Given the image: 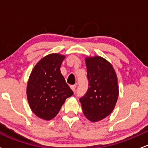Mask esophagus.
<instances>
[{"label":"esophagus","mask_w":148,"mask_h":148,"mask_svg":"<svg viewBox=\"0 0 148 148\" xmlns=\"http://www.w3.org/2000/svg\"><path fill=\"white\" fill-rule=\"evenodd\" d=\"M76 85H74V86H70L71 89L72 90V91H73V92L75 91V90H76Z\"/></svg>","instance_id":"1"}]
</instances>
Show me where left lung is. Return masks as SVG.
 <instances>
[{
    "label": "left lung",
    "mask_w": 148,
    "mask_h": 148,
    "mask_svg": "<svg viewBox=\"0 0 148 148\" xmlns=\"http://www.w3.org/2000/svg\"><path fill=\"white\" fill-rule=\"evenodd\" d=\"M86 64L89 84L80 102L86 118L95 123L114 109L119 95L118 78L112 64L102 57H86Z\"/></svg>",
    "instance_id": "1"
}]
</instances>
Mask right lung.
<instances>
[{
    "instance_id": "1",
    "label": "right lung",
    "mask_w": 148,
    "mask_h": 148,
    "mask_svg": "<svg viewBox=\"0 0 148 148\" xmlns=\"http://www.w3.org/2000/svg\"><path fill=\"white\" fill-rule=\"evenodd\" d=\"M64 58L59 53L42 58L28 79L26 94L29 106L38 118L45 120L55 118L66 99L74 94L60 73Z\"/></svg>"
}]
</instances>
